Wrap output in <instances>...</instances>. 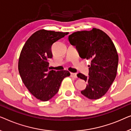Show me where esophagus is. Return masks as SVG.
<instances>
[{
    "mask_svg": "<svg viewBox=\"0 0 131 131\" xmlns=\"http://www.w3.org/2000/svg\"><path fill=\"white\" fill-rule=\"evenodd\" d=\"M71 77H72V78H77V73H71Z\"/></svg>",
    "mask_w": 131,
    "mask_h": 131,
    "instance_id": "obj_1",
    "label": "esophagus"
}]
</instances>
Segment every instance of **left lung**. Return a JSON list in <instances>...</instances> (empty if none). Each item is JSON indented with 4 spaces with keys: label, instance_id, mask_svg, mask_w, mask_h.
I'll return each instance as SVG.
<instances>
[{
    "label": "left lung",
    "instance_id": "1",
    "mask_svg": "<svg viewBox=\"0 0 131 131\" xmlns=\"http://www.w3.org/2000/svg\"><path fill=\"white\" fill-rule=\"evenodd\" d=\"M68 40L76 47L81 58L91 60L89 76L77 74L87 82L85 89L81 93L91 100L101 98L116 76L119 59L113 43L106 33L97 28L75 32L69 35Z\"/></svg>",
    "mask_w": 131,
    "mask_h": 131
}]
</instances>
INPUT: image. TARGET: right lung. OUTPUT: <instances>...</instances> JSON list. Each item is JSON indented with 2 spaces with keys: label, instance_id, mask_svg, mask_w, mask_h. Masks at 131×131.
I'll use <instances>...</instances> for the list:
<instances>
[{
  "label": "right lung",
  "instance_id": "add662e5",
  "mask_svg": "<svg viewBox=\"0 0 131 131\" xmlns=\"http://www.w3.org/2000/svg\"><path fill=\"white\" fill-rule=\"evenodd\" d=\"M68 34L45 29L37 31L27 40L21 50L18 70L22 81L35 97L43 102L54 96L63 78L71 75L68 71H49L53 44Z\"/></svg>",
  "mask_w": 131,
  "mask_h": 131
}]
</instances>
